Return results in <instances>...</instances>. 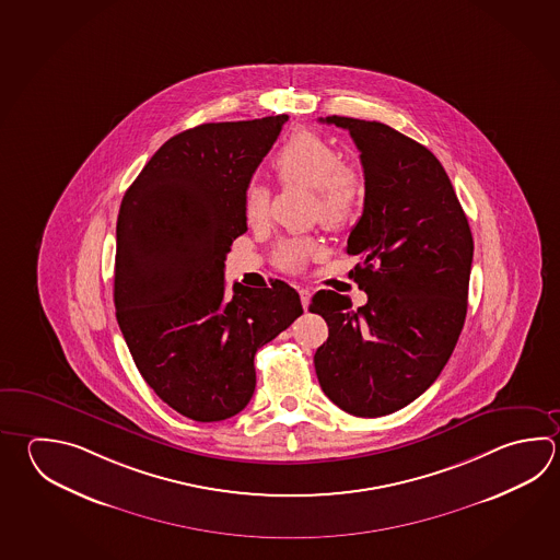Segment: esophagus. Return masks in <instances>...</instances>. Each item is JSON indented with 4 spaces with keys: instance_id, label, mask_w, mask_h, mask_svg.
Segmentation results:
<instances>
[{
    "instance_id": "34e87169",
    "label": "esophagus",
    "mask_w": 560,
    "mask_h": 560,
    "mask_svg": "<svg viewBox=\"0 0 560 560\" xmlns=\"http://www.w3.org/2000/svg\"><path fill=\"white\" fill-rule=\"evenodd\" d=\"M299 295H301V305H303V308H306L308 303H311V289L301 287V289H299Z\"/></svg>"
}]
</instances>
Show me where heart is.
<instances>
[{"label":"heart","instance_id":"b5f03b06","mask_svg":"<svg viewBox=\"0 0 560 560\" xmlns=\"http://www.w3.org/2000/svg\"><path fill=\"white\" fill-rule=\"evenodd\" d=\"M271 170L281 186H305L313 191L311 213L327 228L349 222L362 200V176L359 168L338 160V152L325 138L311 130H301L275 152ZM271 191L264 184H254L245 196V220L259 228L269 220ZM315 240L281 243L275 264L283 271H299L306 259L317 255Z\"/></svg>","mask_w":560,"mask_h":560}]
</instances>
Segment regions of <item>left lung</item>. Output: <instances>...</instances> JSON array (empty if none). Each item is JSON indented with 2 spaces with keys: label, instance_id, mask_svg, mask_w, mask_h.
<instances>
[{
  "label": "left lung",
  "instance_id": "1",
  "mask_svg": "<svg viewBox=\"0 0 560 560\" xmlns=\"http://www.w3.org/2000/svg\"><path fill=\"white\" fill-rule=\"evenodd\" d=\"M349 130L364 170V210L347 254L369 295L318 291L308 306L327 320L315 352L318 384L359 418L396 412L422 396L452 357L467 315L474 237L454 186L428 148L376 120L318 118Z\"/></svg>",
  "mask_w": 560,
  "mask_h": 560
}]
</instances>
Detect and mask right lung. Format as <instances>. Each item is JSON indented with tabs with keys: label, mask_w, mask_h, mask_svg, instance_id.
Returning a JSON list of instances; mask_svg holds the SVG:
<instances>
[{
	"label": "right lung",
	"mask_w": 560,
	"mask_h": 560,
	"mask_svg": "<svg viewBox=\"0 0 560 560\" xmlns=\"http://www.w3.org/2000/svg\"><path fill=\"white\" fill-rule=\"evenodd\" d=\"M289 117L208 122L170 138L128 188L117 222L115 308L138 372L176 412L222 422L255 390V352L303 315L293 287L233 283L245 196Z\"/></svg>",
	"instance_id": "1"
}]
</instances>
